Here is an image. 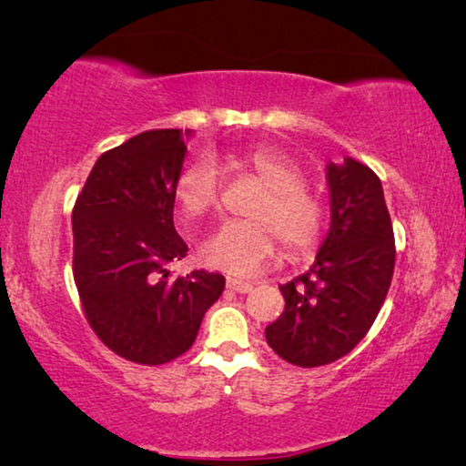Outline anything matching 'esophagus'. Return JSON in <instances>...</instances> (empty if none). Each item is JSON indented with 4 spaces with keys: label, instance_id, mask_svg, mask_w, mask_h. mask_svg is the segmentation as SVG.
<instances>
[{
    "label": "esophagus",
    "instance_id": "obj_1",
    "mask_svg": "<svg viewBox=\"0 0 466 466\" xmlns=\"http://www.w3.org/2000/svg\"><path fill=\"white\" fill-rule=\"evenodd\" d=\"M252 282H246V279H238V278H227V289L233 290V292H241V295H246V292L252 290Z\"/></svg>",
    "mask_w": 466,
    "mask_h": 466
}]
</instances>
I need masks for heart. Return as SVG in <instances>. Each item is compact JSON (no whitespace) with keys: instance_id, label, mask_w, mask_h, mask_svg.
<instances>
[{"instance_id":"b5f03b06","label":"heart","mask_w":466,"mask_h":466,"mask_svg":"<svg viewBox=\"0 0 466 466\" xmlns=\"http://www.w3.org/2000/svg\"><path fill=\"white\" fill-rule=\"evenodd\" d=\"M267 188L250 209V220H228L201 248L203 263L235 276H252L276 257L279 241L290 257L303 254L324 233V206L305 188V174L295 161L273 148H250L239 155ZM222 182L209 158L188 163L176 177L177 208L188 222L206 218L220 206Z\"/></svg>"}]
</instances>
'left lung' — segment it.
<instances>
[{
  "instance_id": "left-lung-1",
  "label": "left lung",
  "mask_w": 466,
  "mask_h": 466,
  "mask_svg": "<svg viewBox=\"0 0 466 466\" xmlns=\"http://www.w3.org/2000/svg\"><path fill=\"white\" fill-rule=\"evenodd\" d=\"M330 231L316 263L279 286L284 311L265 329L279 359L322 367L352 352L369 333L394 271V233L380 177L346 158L329 165Z\"/></svg>"
}]
</instances>
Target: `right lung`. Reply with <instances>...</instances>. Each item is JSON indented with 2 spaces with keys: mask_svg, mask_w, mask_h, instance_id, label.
<instances>
[{
  "mask_svg": "<svg viewBox=\"0 0 466 466\" xmlns=\"http://www.w3.org/2000/svg\"><path fill=\"white\" fill-rule=\"evenodd\" d=\"M187 144L155 129L104 152L74 203V282L95 335L137 365H165L195 343L225 290L220 273L171 278L188 248L174 227Z\"/></svg>",
  "mask_w": 466,
  "mask_h": 466,
  "instance_id": "right-lung-1",
  "label": "right lung"
}]
</instances>
